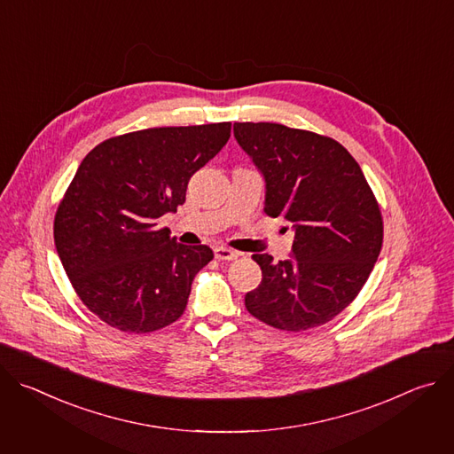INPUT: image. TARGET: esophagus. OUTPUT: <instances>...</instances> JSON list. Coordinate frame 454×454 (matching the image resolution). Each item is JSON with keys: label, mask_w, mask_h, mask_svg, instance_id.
Instances as JSON below:
<instances>
[{"label": "esophagus", "mask_w": 454, "mask_h": 454, "mask_svg": "<svg viewBox=\"0 0 454 454\" xmlns=\"http://www.w3.org/2000/svg\"><path fill=\"white\" fill-rule=\"evenodd\" d=\"M214 254H215L217 261H235V258L239 256L237 251H233L230 247H224V246H217L214 249Z\"/></svg>", "instance_id": "esophagus-1"}]
</instances>
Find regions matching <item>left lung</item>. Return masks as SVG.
<instances>
[{"label": "left lung", "instance_id": "8db88e82", "mask_svg": "<svg viewBox=\"0 0 454 454\" xmlns=\"http://www.w3.org/2000/svg\"><path fill=\"white\" fill-rule=\"evenodd\" d=\"M233 135L266 179L270 217L293 224V258L253 254L262 282L244 298L251 316L301 333L359 294L382 246V217L364 174L329 137L270 121H235Z\"/></svg>", "mask_w": 454, "mask_h": 454}]
</instances>
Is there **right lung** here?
<instances>
[{
  "mask_svg": "<svg viewBox=\"0 0 454 454\" xmlns=\"http://www.w3.org/2000/svg\"><path fill=\"white\" fill-rule=\"evenodd\" d=\"M231 123L153 127L98 144L57 208L53 239L82 303L109 327L147 334L174 323L214 258L158 219L184 203L190 177L228 142Z\"/></svg>",
  "mask_w": 454,
  "mask_h": 454,
  "instance_id": "add662e5",
  "label": "right lung"
}]
</instances>
